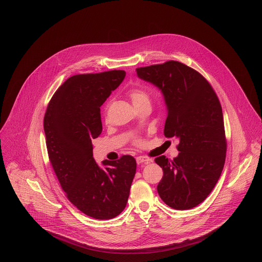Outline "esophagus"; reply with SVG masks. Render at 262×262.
Returning a JSON list of instances; mask_svg holds the SVG:
<instances>
[{
  "instance_id": "34e87169",
  "label": "esophagus",
  "mask_w": 262,
  "mask_h": 262,
  "mask_svg": "<svg viewBox=\"0 0 262 262\" xmlns=\"http://www.w3.org/2000/svg\"><path fill=\"white\" fill-rule=\"evenodd\" d=\"M136 161L138 164H141V163H150L152 162V159L149 157H146V156H138L136 158Z\"/></svg>"
}]
</instances>
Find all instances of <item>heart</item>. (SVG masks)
I'll use <instances>...</instances> for the list:
<instances>
[{
  "label": "heart",
  "mask_w": 262,
  "mask_h": 262,
  "mask_svg": "<svg viewBox=\"0 0 262 262\" xmlns=\"http://www.w3.org/2000/svg\"><path fill=\"white\" fill-rule=\"evenodd\" d=\"M130 100L132 101L134 106L143 104V103H149V96L148 94L141 88H133L129 91L128 93ZM137 144H142L141 140H137L136 141Z\"/></svg>",
  "instance_id": "heart-1"
}]
</instances>
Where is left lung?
Returning a JSON list of instances; mask_svg holds the SVG:
<instances>
[{"label": "left lung", "mask_w": 262, "mask_h": 262, "mask_svg": "<svg viewBox=\"0 0 262 262\" xmlns=\"http://www.w3.org/2000/svg\"><path fill=\"white\" fill-rule=\"evenodd\" d=\"M136 72L163 95L165 137L180 139V153L173 160L164 155L155 158L163 170L158 194L172 209L194 208L213 190L224 167L227 143L219 99L203 75L179 61Z\"/></svg>", "instance_id": "1"}]
</instances>
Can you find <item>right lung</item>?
<instances>
[{"mask_svg": "<svg viewBox=\"0 0 262 262\" xmlns=\"http://www.w3.org/2000/svg\"><path fill=\"white\" fill-rule=\"evenodd\" d=\"M124 71L76 75L54 93L44 116L46 146L53 170L70 202L86 216L109 220L126 207L136 172L131 155L102 162L92 140L102 133L100 107L123 81Z\"/></svg>", "mask_w": 262, "mask_h": 262, "instance_id": "add662e5", "label": "right lung"}]
</instances>
